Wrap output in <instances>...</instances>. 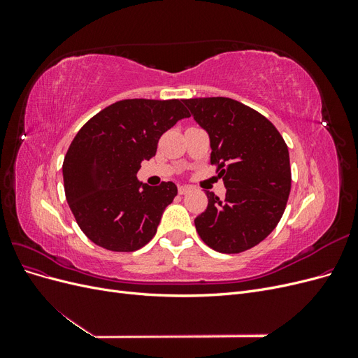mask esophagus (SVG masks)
I'll list each match as a JSON object with an SVG mask.
<instances>
[{
    "label": "esophagus",
    "mask_w": 358,
    "mask_h": 358,
    "mask_svg": "<svg viewBox=\"0 0 358 358\" xmlns=\"http://www.w3.org/2000/svg\"><path fill=\"white\" fill-rule=\"evenodd\" d=\"M178 191H179L180 196H183V194H187V192L191 191V187H187V185H185V187H179Z\"/></svg>",
    "instance_id": "obj_1"
}]
</instances>
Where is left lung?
<instances>
[{"mask_svg": "<svg viewBox=\"0 0 358 358\" xmlns=\"http://www.w3.org/2000/svg\"><path fill=\"white\" fill-rule=\"evenodd\" d=\"M209 133L210 164L227 188L208 194V208L194 224L201 241L222 254L251 249L275 230L291 189L285 140L266 116L227 96L183 100Z\"/></svg>", "mask_w": 358, "mask_h": 358, "instance_id": "8db88e82", "label": "left lung"}]
</instances>
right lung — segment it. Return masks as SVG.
<instances>
[{
  "label": "right lung",
  "mask_w": 358,
  "mask_h": 358,
  "mask_svg": "<svg viewBox=\"0 0 358 358\" xmlns=\"http://www.w3.org/2000/svg\"><path fill=\"white\" fill-rule=\"evenodd\" d=\"M189 116L180 100L131 99L107 106L79 129L62 176L74 220L90 241L133 252L152 239L178 188L140 185L136 175L143 159L155 157L159 137Z\"/></svg>",
  "instance_id": "1"
}]
</instances>
